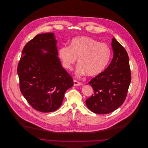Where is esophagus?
<instances>
[{
	"instance_id": "esophagus-1",
	"label": "esophagus",
	"mask_w": 148,
	"mask_h": 148,
	"mask_svg": "<svg viewBox=\"0 0 148 148\" xmlns=\"http://www.w3.org/2000/svg\"><path fill=\"white\" fill-rule=\"evenodd\" d=\"M82 83H80V82H77V81H76V80H74V86H79V85H82Z\"/></svg>"
}]
</instances>
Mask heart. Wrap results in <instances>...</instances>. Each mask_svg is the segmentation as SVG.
Here are the masks:
<instances>
[{
    "label": "heart",
    "mask_w": 148,
    "mask_h": 148,
    "mask_svg": "<svg viewBox=\"0 0 148 148\" xmlns=\"http://www.w3.org/2000/svg\"><path fill=\"white\" fill-rule=\"evenodd\" d=\"M64 68L71 71L78 59L75 75L80 77L98 75L106 69L111 56L108 45L89 36H80L71 39L69 47L64 46L58 51Z\"/></svg>",
    "instance_id": "obj_1"
}]
</instances>
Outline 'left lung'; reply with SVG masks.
Returning <instances> with one entry per match:
<instances>
[{"instance_id":"left-lung-1","label":"left lung","mask_w":148,"mask_h":148,"mask_svg":"<svg viewBox=\"0 0 148 148\" xmlns=\"http://www.w3.org/2000/svg\"><path fill=\"white\" fill-rule=\"evenodd\" d=\"M113 58L104 71L89 82L94 90L85 101L93 113H112L121 106L127 97L131 82L129 56L126 50L114 38L112 42Z\"/></svg>"}]
</instances>
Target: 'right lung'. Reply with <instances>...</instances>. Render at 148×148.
<instances>
[{"label":"right lung","mask_w":148,"mask_h":148,"mask_svg":"<svg viewBox=\"0 0 148 148\" xmlns=\"http://www.w3.org/2000/svg\"><path fill=\"white\" fill-rule=\"evenodd\" d=\"M56 42L53 33L36 35L25 45L18 66L21 94L42 113L57 110L74 84L58 57Z\"/></svg>","instance_id":"obj_1"}]
</instances>
